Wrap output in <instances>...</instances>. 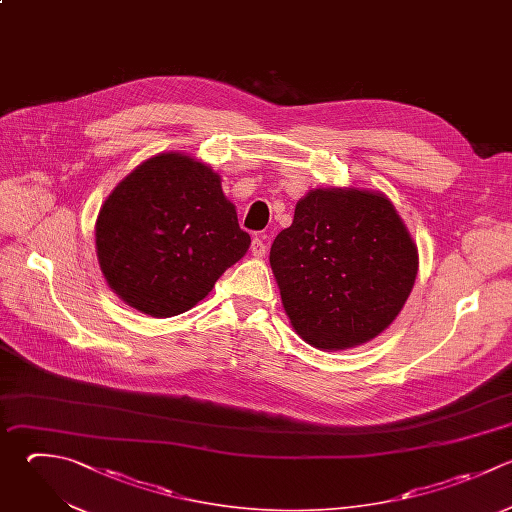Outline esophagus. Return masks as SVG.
<instances>
[{
  "label": "esophagus",
  "instance_id": "esophagus-1",
  "mask_svg": "<svg viewBox=\"0 0 512 512\" xmlns=\"http://www.w3.org/2000/svg\"><path fill=\"white\" fill-rule=\"evenodd\" d=\"M250 252L254 258H262L266 254V244L262 238H254L252 240V246H250Z\"/></svg>",
  "mask_w": 512,
  "mask_h": 512
}]
</instances>
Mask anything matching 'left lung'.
<instances>
[{"label": "left lung", "mask_w": 512, "mask_h": 512, "mask_svg": "<svg viewBox=\"0 0 512 512\" xmlns=\"http://www.w3.org/2000/svg\"><path fill=\"white\" fill-rule=\"evenodd\" d=\"M270 266L296 334L332 352L366 344L396 320L418 250L386 194L332 186L298 200Z\"/></svg>", "instance_id": "8db88e82"}]
</instances>
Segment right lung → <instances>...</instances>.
Here are the masks:
<instances>
[{"label": "right lung", "mask_w": 512, "mask_h": 512, "mask_svg": "<svg viewBox=\"0 0 512 512\" xmlns=\"http://www.w3.org/2000/svg\"><path fill=\"white\" fill-rule=\"evenodd\" d=\"M250 248L222 178L206 162L162 152L132 170L96 220V254L130 308L170 318L204 300Z\"/></svg>", "instance_id": "add662e5"}]
</instances>
